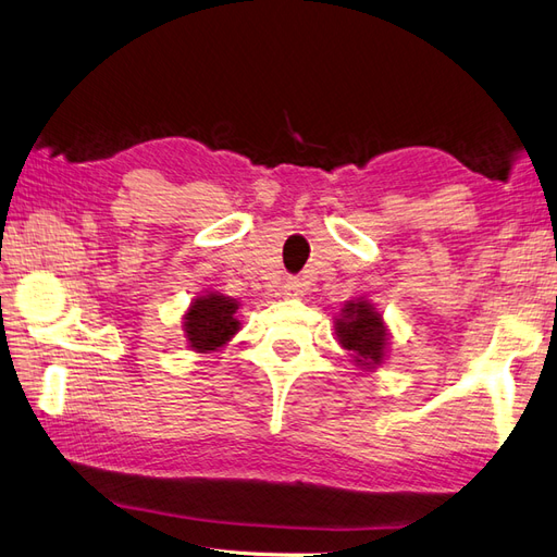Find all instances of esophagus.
<instances>
[{"mask_svg": "<svg viewBox=\"0 0 557 557\" xmlns=\"http://www.w3.org/2000/svg\"><path fill=\"white\" fill-rule=\"evenodd\" d=\"M282 296H284V298H301V296H304L301 282H296V280L284 282V284H282Z\"/></svg>", "mask_w": 557, "mask_h": 557, "instance_id": "1", "label": "esophagus"}]
</instances>
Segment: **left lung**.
<instances>
[{
    "instance_id": "1",
    "label": "left lung",
    "mask_w": 557,
    "mask_h": 557,
    "mask_svg": "<svg viewBox=\"0 0 557 557\" xmlns=\"http://www.w3.org/2000/svg\"><path fill=\"white\" fill-rule=\"evenodd\" d=\"M336 338L344 350H348L355 367L364 372H374L388 358L391 332L381 310L369 298H352L346 301L334 318Z\"/></svg>"
}]
</instances>
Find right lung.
Here are the masks:
<instances>
[{"label":"right lung","instance_id":"right-lung-1","mask_svg":"<svg viewBox=\"0 0 557 557\" xmlns=\"http://www.w3.org/2000/svg\"><path fill=\"white\" fill-rule=\"evenodd\" d=\"M239 301L221 292L195 296L183 315V336L195 352H216L239 332Z\"/></svg>","mask_w":557,"mask_h":557}]
</instances>
